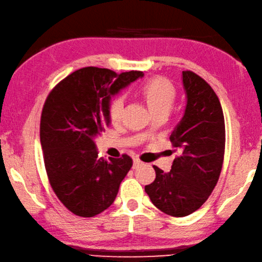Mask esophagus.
<instances>
[{
    "instance_id": "obj_1",
    "label": "esophagus",
    "mask_w": 262,
    "mask_h": 262,
    "mask_svg": "<svg viewBox=\"0 0 262 262\" xmlns=\"http://www.w3.org/2000/svg\"><path fill=\"white\" fill-rule=\"evenodd\" d=\"M142 165V161L139 160L138 158L133 159V169H137V168H139Z\"/></svg>"
}]
</instances>
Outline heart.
<instances>
[{"mask_svg": "<svg viewBox=\"0 0 262 262\" xmlns=\"http://www.w3.org/2000/svg\"><path fill=\"white\" fill-rule=\"evenodd\" d=\"M141 92L154 114L159 112H170L177 98L175 86L168 79L161 77L150 79L141 87ZM124 104L125 97L123 95L115 96L110 102L108 116L113 123H116L121 120Z\"/></svg>", "mask_w": 262, "mask_h": 262, "instance_id": "1", "label": "heart"}]
</instances>
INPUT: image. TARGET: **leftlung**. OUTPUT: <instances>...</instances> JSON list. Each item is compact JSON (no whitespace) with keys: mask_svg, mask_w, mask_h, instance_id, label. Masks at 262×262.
<instances>
[{"mask_svg":"<svg viewBox=\"0 0 262 262\" xmlns=\"http://www.w3.org/2000/svg\"><path fill=\"white\" fill-rule=\"evenodd\" d=\"M183 85L187 104L169 138L180 156L169 172L154 166L156 179L144 187L157 208L175 217L191 214L206 202L222 170L225 149L224 115L217 95L190 71L183 72Z\"/></svg>","mask_w":262,"mask_h":262,"instance_id":"1","label":"left lung"}]
</instances>
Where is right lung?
<instances>
[{"instance_id": "add662e5", "label": "right lung", "mask_w": 262, "mask_h": 262, "mask_svg": "<svg viewBox=\"0 0 262 262\" xmlns=\"http://www.w3.org/2000/svg\"><path fill=\"white\" fill-rule=\"evenodd\" d=\"M140 77L138 71L80 68L58 83L45 102L40 142L46 171L58 199L75 215L92 217L105 211L131 169L127 155L98 158L95 139L111 122V97Z\"/></svg>"}]
</instances>
